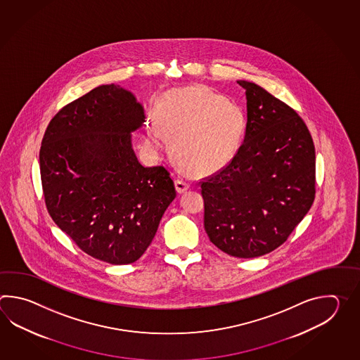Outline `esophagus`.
<instances>
[{
  "instance_id": "esophagus-1",
  "label": "esophagus",
  "mask_w": 360,
  "mask_h": 360,
  "mask_svg": "<svg viewBox=\"0 0 360 360\" xmlns=\"http://www.w3.org/2000/svg\"><path fill=\"white\" fill-rule=\"evenodd\" d=\"M176 191L177 193H184L185 191H188L189 189V183L186 181V179H184V177H177L176 180Z\"/></svg>"
}]
</instances>
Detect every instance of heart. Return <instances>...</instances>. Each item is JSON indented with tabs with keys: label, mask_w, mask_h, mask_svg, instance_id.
<instances>
[{
	"label": "heart",
	"mask_w": 360,
	"mask_h": 360,
	"mask_svg": "<svg viewBox=\"0 0 360 360\" xmlns=\"http://www.w3.org/2000/svg\"><path fill=\"white\" fill-rule=\"evenodd\" d=\"M158 121L146 127V143L166 146L174 135L179 158L195 171L222 169L237 155L245 136L243 112L234 103L205 87L169 91L158 104Z\"/></svg>",
	"instance_id": "obj_1"
}]
</instances>
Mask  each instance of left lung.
<instances>
[{
  "instance_id": "8db88e82",
  "label": "left lung",
  "mask_w": 360,
  "mask_h": 360,
  "mask_svg": "<svg viewBox=\"0 0 360 360\" xmlns=\"http://www.w3.org/2000/svg\"><path fill=\"white\" fill-rule=\"evenodd\" d=\"M245 90V140L234 160L200 181L205 229L222 252L252 259L283 245L315 198V148L295 109L259 84Z\"/></svg>"
}]
</instances>
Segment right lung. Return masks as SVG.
I'll use <instances>...</instances> for the list:
<instances>
[{
	"instance_id": "obj_1",
	"label": "right lung",
	"mask_w": 360,
	"mask_h": 360,
	"mask_svg": "<svg viewBox=\"0 0 360 360\" xmlns=\"http://www.w3.org/2000/svg\"><path fill=\"white\" fill-rule=\"evenodd\" d=\"M144 110L130 91L103 84L67 104L47 126L39 169L47 211L94 259L139 260L176 197L163 166L144 167L131 134Z\"/></svg>"
}]
</instances>
